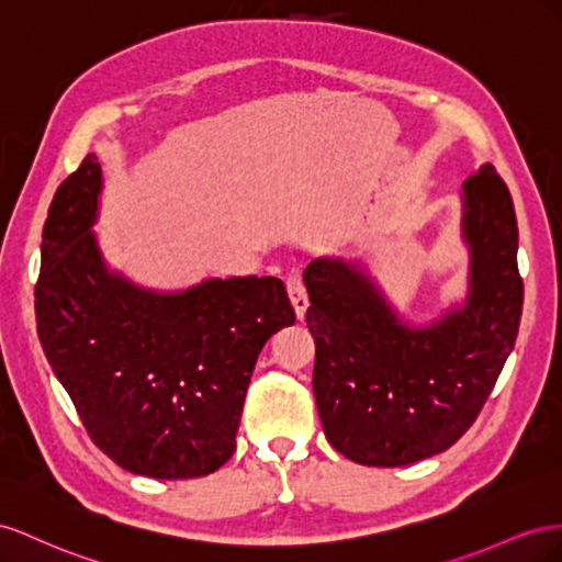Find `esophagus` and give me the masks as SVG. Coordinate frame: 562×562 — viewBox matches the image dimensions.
<instances>
[{"instance_id":"esophagus-1","label":"esophagus","mask_w":562,"mask_h":562,"mask_svg":"<svg viewBox=\"0 0 562 562\" xmlns=\"http://www.w3.org/2000/svg\"><path fill=\"white\" fill-rule=\"evenodd\" d=\"M286 292H290L296 317L303 319V315H306V311H308V294H306V284H303L299 272H292V276L286 278Z\"/></svg>"}]
</instances>
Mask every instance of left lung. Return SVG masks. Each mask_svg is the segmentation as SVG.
<instances>
[{"label":"left lung","mask_w":562,"mask_h":562,"mask_svg":"<svg viewBox=\"0 0 562 562\" xmlns=\"http://www.w3.org/2000/svg\"><path fill=\"white\" fill-rule=\"evenodd\" d=\"M469 296L424 327L400 323L376 284L344 259L306 272L313 393L336 452L362 467H407L452 447L490 397L522 315L518 223L502 176L463 181Z\"/></svg>","instance_id":"obj_1"}]
</instances>
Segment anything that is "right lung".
I'll list each match as a JSON object with an SVG mask.
<instances>
[{
	"instance_id": "right-lung-1",
	"label": "right lung",
	"mask_w": 562,
	"mask_h": 562,
	"mask_svg": "<svg viewBox=\"0 0 562 562\" xmlns=\"http://www.w3.org/2000/svg\"><path fill=\"white\" fill-rule=\"evenodd\" d=\"M103 176L89 153L56 190L42 233L37 334L91 440L124 471L188 480L235 452L266 341L294 325L278 278L143 290L110 272L91 226Z\"/></svg>"
}]
</instances>
